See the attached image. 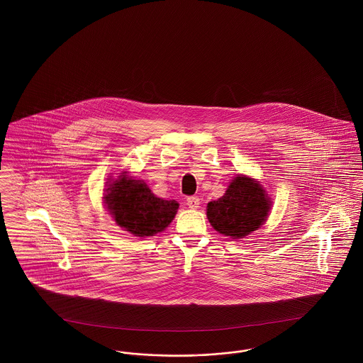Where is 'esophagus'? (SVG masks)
Returning <instances> with one entry per match:
<instances>
[{"instance_id":"obj_1","label":"esophagus","mask_w":363,"mask_h":363,"mask_svg":"<svg viewBox=\"0 0 363 363\" xmlns=\"http://www.w3.org/2000/svg\"><path fill=\"white\" fill-rule=\"evenodd\" d=\"M186 204L189 206L191 209H197L200 206V199L199 197H194V196H190L186 199Z\"/></svg>"}]
</instances>
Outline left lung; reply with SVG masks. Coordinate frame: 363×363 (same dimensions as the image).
<instances>
[{
  "instance_id": "obj_1",
  "label": "left lung",
  "mask_w": 363,
  "mask_h": 363,
  "mask_svg": "<svg viewBox=\"0 0 363 363\" xmlns=\"http://www.w3.org/2000/svg\"><path fill=\"white\" fill-rule=\"evenodd\" d=\"M271 206V199L256 179L238 175L220 199L208 203L207 218L218 233L240 240L265 223Z\"/></svg>"
}]
</instances>
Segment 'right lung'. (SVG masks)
Wrapping results in <instances>:
<instances>
[{
	"label": "right lung",
	"instance_id": "add662e5",
	"mask_svg": "<svg viewBox=\"0 0 363 363\" xmlns=\"http://www.w3.org/2000/svg\"><path fill=\"white\" fill-rule=\"evenodd\" d=\"M107 186L104 197L107 209L117 225L136 237H152L163 231L179 207L175 200L156 197L144 181L125 173Z\"/></svg>",
	"mask_w": 363,
	"mask_h": 363
}]
</instances>
